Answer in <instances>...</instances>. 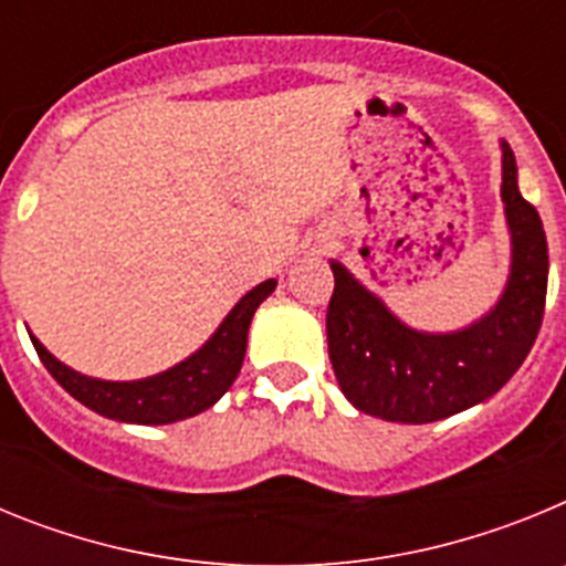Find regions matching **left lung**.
<instances>
[{"label":"left lung","instance_id":"obj_1","mask_svg":"<svg viewBox=\"0 0 566 566\" xmlns=\"http://www.w3.org/2000/svg\"><path fill=\"white\" fill-rule=\"evenodd\" d=\"M502 203L510 274L496 306L457 332H419L328 260V357L345 399L385 422L424 424L484 402L518 371L538 337L547 297V238L536 207L518 192L516 155L502 142Z\"/></svg>","mask_w":566,"mask_h":566}]
</instances>
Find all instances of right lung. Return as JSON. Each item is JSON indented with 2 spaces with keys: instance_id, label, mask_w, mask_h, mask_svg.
Instances as JSON below:
<instances>
[{
  "instance_id": "obj_1",
  "label": "right lung",
  "mask_w": 566,
  "mask_h": 566,
  "mask_svg": "<svg viewBox=\"0 0 566 566\" xmlns=\"http://www.w3.org/2000/svg\"><path fill=\"white\" fill-rule=\"evenodd\" d=\"M277 280L269 277L252 292H247L223 317V323L212 332V337L189 354L187 359L175 363L172 368L144 379H98L82 371H73L70 365L53 354L30 334V343L36 348L39 359L50 371V377L62 385L64 391L90 411L115 422L129 424H169L212 408L238 379L240 365L247 357V337L258 306L274 292Z\"/></svg>"
}]
</instances>
